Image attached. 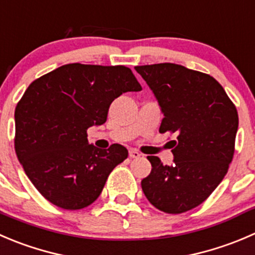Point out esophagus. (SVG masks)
Instances as JSON below:
<instances>
[{"mask_svg": "<svg viewBox=\"0 0 255 255\" xmlns=\"http://www.w3.org/2000/svg\"><path fill=\"white\" fill-rule=\"evenodd\" d=\"M129 157L130 158H139L140 157V153L135 149H130L129 150Z\"/></svg>", "mask_w": 255, "mask_h": 255, "instance_id": "esophagus-1", "label": "esophagus"}]
</instances>
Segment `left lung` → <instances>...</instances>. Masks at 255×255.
<instances>
[{"mask_svg": "<svg viewBox=\"0 0 255 255\" xmlns=\"http://www.w3.org/2000/svg\"><path fill=\"white\" fill-rule=\"evenodd\" d=\"M164 118L159 132L174 134L172 165L149 155L142 189L157 209L169 214L203 203L223 180L233 159L238 112L212 76L175 63L137 66Z\"/></svg>", "mask_w": 255, "mask_h": 255, "instance_id": "obj_1", "label": "left lung"}]
</instances>
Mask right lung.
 I'll return each mask as SVG.
<instances>
[{"mask_svg":"<svg viewBox=\"0 0 255 255\" xmlns=\"http://www.w3.org/2000/svg\"><path fill=\"white\" fill-rule=\"evenodd\" d=\"M142 90L125 66L70 63L37 78L14 110V150L39 193L59 208L77 211L100 197L127 148L90 144L87 129L107 121L113 101Z\"/></svg>","mask_w":255,"mask_h":255,"instance_id":"add662e5","label":"right lung"}]
</instances>
